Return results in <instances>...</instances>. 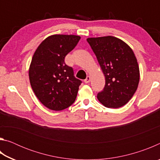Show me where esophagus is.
I'll use <instances>...</instances> for the list:
<instances>
[{"mask_svg":"<svg viewBox=\"0 0 160 160\" xmlns=\"http://www.w3.org/2000/svg\"><path fill=\"white\" fill-rule=\"evenodd\" d=\"M90 80H91V78H90V76H87V78H86V79L84 80V82H85V83H89L90 82Z\"/></svg>","mask_w":160,"mask_h":160,"instance_id":"obj_1","label":"esophagus"}]
</instances>
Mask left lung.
I'll use <instances>...</instances> for the list:
<instances>
[{
  "instance_id": "left-lung-1",
  "label": "left lung",
  "mask_w": 160,
  "mask_h": 160,
  "mask_svg": "<svg viewBox=\"0 0 160 160\" xmlns=\"http://www.w3.org/2000/svg\"><path fill=\"white\" fill-rule=\"evenodd\" d=\"M105 76L103 91L97 99L104 107L119 108L127 104L136 91L140 80L137 59L131 48L112 36L88 38Z\"/></svg>"
}]
</instances>
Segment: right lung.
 <instances>
[{"label": "right lung", "instance_id": "obj_1", "mask_svg": "<svg viewBox=\"0 0 160 160\" xmlns=\"http://www.w3.org/2000/svg\"><path fill=\"white\" fill-rule=\"evenodd\" d=\"M77 35L53 34L35 51L29 69L30 85L38 99L48 109L61 111L73 104L82 81L75 78L65 57L80 41Z\"/></svg>", "mask_w": 160, "mask_h": 160}]
</instances>
